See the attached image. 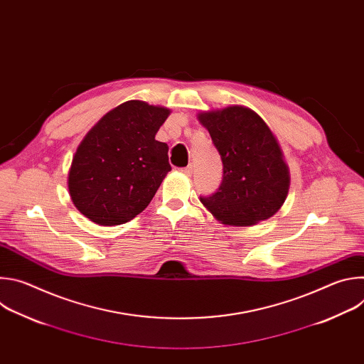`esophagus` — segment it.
<instances>
[{"mask_svg":"<svg viewBox=\"0 0 364 364\" xmlns=\"http://www.w3.org/2000/svg\"><path fill=\"white\" fill-rule=\"evenodd\" d=\"M181 173H184L187 177H191V176H193V173H194V168H193V166H188V167L183 168V170H181Z\"/></svg>","mask_w":364,"mask_h":364,"instance_id":"obj_1","label":"esophagus"}]
</instances>
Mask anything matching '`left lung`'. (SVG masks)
Returning <instances> with one entry per match:
<instances>
[{
  "instance_id": "8db88e82",
  "label": "left lung",
  "mask_w": 364,
  "mask_h": 364,
  "mask_svg": "<svg viewBox=\"0 0 364 364\" xmlns=\"http://www.w3.org/2000/svg\"><path fill=\"white\" fill-rule=\"evenodd\" d=\"M209 131L223 163V180L210 197L200 201L219 222L255 226L272 218L289 190V168L267 122L243 105L197 114Z\"/></svg>"
}]
</instances>
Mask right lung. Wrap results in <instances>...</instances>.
Instances as JSON below:
<instances>
[{
  "mask_svg": "<svg viewBox=\"0 0 364 364\" xmlns=\"http://www.w3.org/2000/svg\"><path fill=\"white\" fill-rule=\"evenodd\" d=\"M171 111L127 100L103 115L79 144L68 176L76 209L100 226L138 216L171 170L168 145L155 134Z\"/></svg>",
  "mask_w": 364,
  "mask_h": 364,
  "instance_id": "1",
  "label": "right lung"
}]
</instances>
